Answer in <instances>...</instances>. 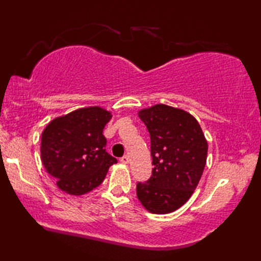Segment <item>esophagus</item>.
<instances>
[{"label":"esophagus","mask_w":261,"mask_h":261,"mask_svg":"<svg viewBox=\"0 0 261 261\" xmlns=\"http://www.w3.org/2000/svg\"><path fill=\"white\" fill-rule=\"evenodd\" d=\"M119 160H121V163H122V164H129V161H130L129 156H127V155H124V156H122V158L119 159Z\"/></svg>","instance_id":"34e87169"}]
</instances>
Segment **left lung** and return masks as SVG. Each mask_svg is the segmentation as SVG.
<instances>
[{
	"label": "left lung",
	"mask_w": 261,
	"mask_h": 261,
	"mask_svg": "<svg viewBox=\"0 0 261 261\" xmlns=\"http://www.w3.org/2000/svg\"><path fill=\"white\" fill-rule=\"evenodd\" d=\"M151 137L152 176L138 182L137 197L147 212L169 214L193 195L203 173L208 143L193 115L166 105L138 111Z\"/></svg>",
	"instance_id": "left-lung-1"
}]
</instances>
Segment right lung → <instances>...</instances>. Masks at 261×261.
<instances>
[{"label":"right lung","mask_w":261,"mask_h":261,"mask_svg":"<svg viewBox=\"0 0 261 261\" xmlns=\"http://www.w3.org/2000/svg\"><path fill=\"white\" fill-rule=\"evenodd\" d=\"M113 115L101 107H87L59 116L41 134L40 156L58 188L69 195H84L102 184L117 163L106 152L103 129Z\"/></svg>","instance_id":"add662e5"}]
</instances>
